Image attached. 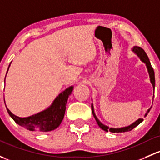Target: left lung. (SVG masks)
<instances>
[{
  "instance_id": "left-lung-1",
  "label": "left lung",
  "mask_w": 160,
  "mask_h": 160,
  "mask_svg": "<svg viewBox=\"0 0 160 160\" xmlns=\"http://www.w3.org/2000/svg\"><path fill=\"white\" fill-rule=\"evenodd\" d=\"M132 50L136 53V54L137 55L138 57H139V59H140V60H142L144 63H145L146 66H147L148 73H149V78H150V82H151V83H152V87H153V91H154V89H155V73H154L153 68H152V66H151L150 61H149V58H148L147 53H146V52L144 51V50L142 49V48H139V47H137V46L133 47ZM152 100H153V97H152ZM151 108H152V107H151L150 108L147 110V112H146L144 117H147L148 112H149V110H150ZM91 109H92V112H93L94 118H95L96 121H97L98 126L102 129V130L106 131V132H108V130L110 131L111 132H117H117H129V131L132 130V129L135 128L136 127H137V126L139 125L140 122H142V120H143V119L139 118V119H138L137 120H136L134 122H132V124H130L129 126H127V127H121V128H110V127H107V126L102 124V122L98 120V118H97V116H96L95 112H94V108H93V103L91 104Z\"/></svg>"
}]
</instances>
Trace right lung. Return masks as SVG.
<instances>
[{"label":"right lung","mask_w":160,"mask_h":160,"mask_svg":"<svg viewBox=\"0 0 160 160\" xmlns=\"http://www.w3.org/2000/svg\"><path fill=\"white\" fill-rule=\"evenodd\" d=\"M9 67H8V69H9ZM8 71H7V73H8ZM73 86L69 87L68 88L59 94L48 108L28 117L22 118V117H17L9 110V109L6 106L7 110L10 117L21 127H24L31 131L49 132L58 128L61 123L64 117L67 100H68L69 96L73 91Z\"/></svg>","instance_id":"right-lung-1"}]
</instances>
